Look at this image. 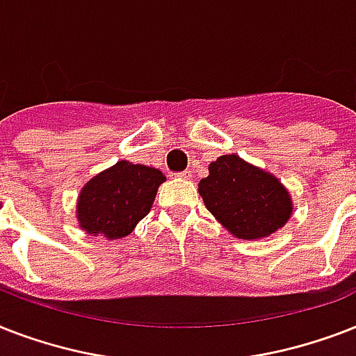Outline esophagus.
<instances>
[{
  "label": "esophagus",
  "instance_id": "obj_1",
  "mask_svg": "<svg viewBox=\"0 0 356 356\" xmlns=\"http://www.w3.org/2000/svg\"><path fill=\"white\" fill-rule=\"evenodd\" d=\"M175 177H179V179H190V177H192V172H190V170H184V172L175 173Z\"/></svg>",
  "mask_w": 356,
  "mask_h": 356
}]
</instances>
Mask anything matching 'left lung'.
I'll return each instance as SVG.
<instances>
[{
  "label": "left lung",
  "instance_id": "8db88e82",
  "mask_svg": "<svg viewBox=\"0 0 356 356\" xmlns=\"http://www.w3.org/2000/svg\"><path fill=\"white\" fill-rule=\"evenodd\" d=\"M200 194L218 222L243 240L268 236L292 214L286 188L273 175L242 161L222 155L200 181Z\"/></svg>",
  "mask_w": 356,
  "mask_h": 356
}]
</instances>
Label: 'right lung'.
<instances>
[{
    "mask_svg": "<svg viewBox=\"0 0 356 356\" xmlns=\"http://www.w3.org/2000/svg\"><path fill=\"white\" fill-rule=\"evenodd\" d=\"M166 177L156 168L120 161L81 190L77 220L88 234L108 240L127 236L147 216L159 184Z\"/></svg>",
    "mask_w": 356,
    "mask_h": 356,
    "instance_id": "right-lung-1",
    "label": "right lung"
}]
</instances>
